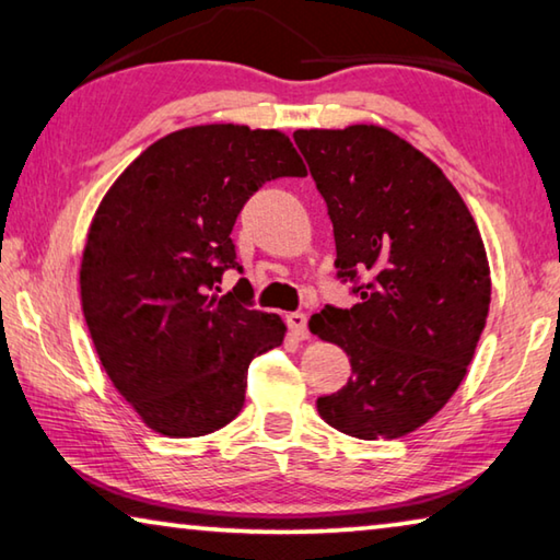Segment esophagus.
<instances>
[{
	"label": "esophagus",
	"instance_id": "1",
	"mask_svg": "<svg viewBox=\"0 0 560 560\" xmlns=\"http://www.w3.org/2000/svg\"><path fill=\"white\" fill-rule=\"evenodd\" d=\"M287 326H289L293 338H299V340L308 338V318H306V314H301V311L287 316Z\"/></svg>",
	"mask_w": 560,
	"mask_h": 560
}]
</instances>
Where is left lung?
<instances>
[{"mask_svg":"<svg viewBox=\"0 0 560 560\" xmlns=\"http://www.w3.org/2000/svg\"><path fill=\"white\" fill-rule=\"evenodd\" d=\"M293 140L328 205L338 277L373 273L353 308L308 320L353 365L338 393L318 397V415L358 440L405 438L447 405L487 326L479 226L447 175L393 130L355 122Z\"/></svg>","mask_w":560,"mask_h":560,"instance_id":"1","label":"left lung"}]
</instances>
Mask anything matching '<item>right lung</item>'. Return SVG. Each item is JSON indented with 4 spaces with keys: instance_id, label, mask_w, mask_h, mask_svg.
Here are the masks:
<instances>
[{
    "instance_id": "1",
    "label": "right lung",
    "mask_w": 560,
    "mask_h": 560,
    "mask_svg": "<svg viewBox=\"0 0 560 560\" xmlns=\"http://www.w3.org/2000/svg\"><path fill=\"white\" fill-rule=\"evenodd\" d=\"M287 132L207 122L170 132L122 170L93 214L81 308L116 390L150 430L202 438L240 415L246 371L283 343L277 314L249 308L232 226L277 177H303Z\"/></svg>"
}]
</instances>
